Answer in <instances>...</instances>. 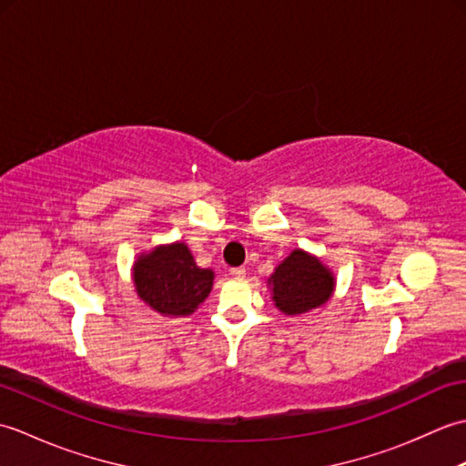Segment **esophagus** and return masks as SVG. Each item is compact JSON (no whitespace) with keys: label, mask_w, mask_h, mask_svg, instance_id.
<instances>
[{"label":"esophagus","mask_w":466,"mask_h":466,"mask_svg":"<svg viewBox=\"0 0 466 466\" xmlns=\"http://www.w3.org/2000/svg\"><path fill=\"white\" fill-rule=\"evenodd\" d=\"M230 274L234 276V279H244V276H246V268H242V266H238V268H232Z\"/></svg>","instance_id":"34e87169"}]
</instances>
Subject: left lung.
Returning <instances> with one entry per match:
<instances>
[{"label":"left lung","instance_id":"left-lung-1","mask_svg":"<svg viewBox=\"0 0 466 466\" xmlns=\"http://www.w3.org/2000/svg\"><path fill=\"white\" fill-rule=\"evenodd\" d=\"M276 309L289 316L306 314L330 300L334 276L316 256L296 248L268 279Z\"/></svg>","mask_w":466,"mask_h":466}]
</instances>
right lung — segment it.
Listing matches in <instances>:
<instances>
[{
  "mask_svg": "<svg viewBox=\"0 0 466 466\" xmlns=\"http://www.w3.org/2000/svg\"><path fill=\"white\" fill-rule=\"evenodd\" d=\"M214 272L200 268L184 242L156 246L134 264L140 299L162 316H190L212 290Z\"/></svg>",
  "mask_w": 466,
  "mask_h": 466,
  "instance_id": "right-lung-1",
  "label": "right lung"
}]
</instances>
